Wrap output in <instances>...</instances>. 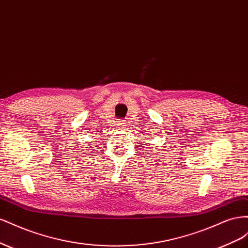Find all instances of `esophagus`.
Here are the masks:
<instances>
[{
    "instance_id": "34e87169",
    "label": "esophagus",
    "mask_w": 248,
    "mask_h": 248,
    "mask_svg": "<svg viewBox=\"0 0 248 248\" xmlns=\"http://www.w3.org/2000/svg\"><path fill=\"white\" fill-rule=\"evenodd\" d=\"M126 126H127V124H126L125 121H119L118 122V127H119V128L124 129V128H126Z\"/></svg>"
}]
</instances>
